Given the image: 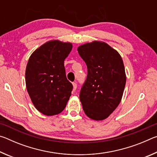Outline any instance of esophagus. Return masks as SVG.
I'll list each match as a JSON object with an SVG mask.
<instances>
[{"label":"esophagus","mask_w":157,"mask_h":157,"mask_svg":"<svg viewBox=\"0 0 157 157\" xmlns=\"http://www.w3.org/2000/svg\"><path fill=\"white\" fill-rule=\"evenodd\" d=\"M73 90L75 91V90H76L77 89V84L75 82H73Z\"/></svg>","instance_id":"obj_1"}]
</instances>
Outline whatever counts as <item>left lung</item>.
Wrapping results in <instances>:
<instances>
[{
  "label": "left lung",
  "instance_id": "8db88e82",
  "mask_svg": "<svg viewBox=\"0 0 157 157\" xmlns=\"http://www.w3.org/2000/svg\"><path fill=\"white\" fill-rule=\"evenodd\" d=\"M78 51L88 71L79 94L82 108L93 120H105L123 97L126 84L123 59L116 50L102 41L83 44Z\"/></svg>",
  "mask_w": 157,
  "mask_h": 157
}]
</instances>
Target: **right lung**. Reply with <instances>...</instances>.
<instances>
[{"mask_svg": "<svg viewBox=\"0 0 157 157\" xmlns=\"http://www.w3.org/2000/svg\"><path fill=\"white\" fill-rule=\"evenodd\" d=\"M72 44L48 41L34 51L25 70L26 88L34 107L44 115L54 116L64 109L73 85L66 75L64 60Z\"/></svg>", "mask_w": 157, "mask_h": 157, "instance_id": "right-lung-1", "label": "right lung"}]
</instances>
